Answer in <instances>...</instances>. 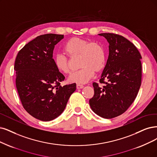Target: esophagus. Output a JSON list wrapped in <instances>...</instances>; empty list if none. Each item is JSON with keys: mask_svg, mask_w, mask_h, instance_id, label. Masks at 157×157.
Wrapping results in <instances>:
<instances>
[{"mask_svg": "<svg viewBox=\"0 0 157 157\" xmlns=\"http://www.w3.org/2000/svg\"><path fill=\"white\" fill-rule=\"evenodd\" d=\"M84 87V86L82 85H79V84H78L76 85V88L77 89H83Z\"/></svg>", "mask_w": 157, "mask_h": 157, "instance_id": "esophagus-1", "label": "esophagus"}]
</instances>
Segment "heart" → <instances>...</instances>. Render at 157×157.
I'll return each instance as SVG.
<instances>
[{
	"label": "heart",
	"instance_id": "heart-1",
	"mask_svg": "<svg viewBox=\"0 0 157 157\" xmlns=\"http://www.w3.org/2000/svg\"><path fill=\"white\" fill-rule=\"evenodd\" d=\"M63 50L69 57L79 56V65L82 68L71 74L68 78L69 83H87L94 76L95 72H100L105 65V52L103 46L98 43L72 37L64 45ZM54 63L58 71L63 74L69 73V62L65 56L61 54L55 55Z\"/></svg>",
	"mask_w": 157,
	"mask_h": 157
}]
</instances>
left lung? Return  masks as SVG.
Segmentation results:
<instances>
[{"label":"left lung","instance_id":"1","mask_svg":"<svg viewBox=\"0 0 157 157\" xmlns=\"http://www.w3.org/2000/svg\"><path fill=\"white\" fill-rule=\"evenodd\" d=\"M109 43V57L100 82L93 83L91 109L100 117L111 119L127 111L138 94L142 80L140 52L129 40L117 34H98ZM104 80H106L105 82Z\"/></svg>","mask_w":157,"mask_h":157}]
</instances>
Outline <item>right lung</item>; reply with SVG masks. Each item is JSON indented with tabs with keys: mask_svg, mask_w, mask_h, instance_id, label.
<instances>
[{
	"mask_svg": "<svg viewBox=\"0 0 157 157\" xmlns=\"http://www.w3.org/2000/svg\"><path fill=\"white\" fill-rule=\"evenodd\" d=\"M63 38L54 33L39 36L19 52L15 61L16 87L23 107L44 121L59 117L76 89L75 83L60 85L65 76L54 65L55 45Z\"/></svg>",
	"mask_w": 157,
	"mask_h": 157,
	"instance_id": "1",
	"label": "right lung"
}]
</instances>
